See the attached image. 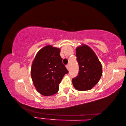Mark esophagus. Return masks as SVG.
I'll use <instances>...</instances> for the list:
<instances>
[{"instance_id": "esophagus-1", "label": "esophagus", "mask_w": 126, "mask_h": 126, "mask_svg": "<svg viewBox=\"0 0 126 126\" xmlns=\"http://www.w3.org/2000/svg\"><path fill=\"white\" fill-rule=\"evenodd\" d=\"M66 68H67V69H69V64L66 65Z\"/></svg>"}]
</instances>
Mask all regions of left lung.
Masks as SVG:
<instances>
[{"label": "left lung", "mask_w": 126, "mask_h": 126, "mask_svg": "<svg viewBox=\"0 0 126 126\" xmlns=\"http://www.w3.org/2000/svg\"><path fill=\"white\" fill-rule=\"evenodd\" d=\"M76 56L79 67L77 76L72 79L73 85L78 91L89 90L101 77V63L92 49L86 45L76 48Z\"/></svg>", "instance_id": "8db88e82"}]
</instances>
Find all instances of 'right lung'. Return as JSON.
I'll list each match as a JSON object with an SVG mask.
<instances>
[{
  "mask_svg": "<svg viewBox=\"0 0 126 126\" xmlns=\"http://www.w3.org/2000/svg\"><path fill=\"white\" fill-rule=\"evenodd\" d=\"M59 53L60 49L46 46L38 52L33 62L32 79L36 89L43 95L56 93L64 76L68 73Z\"/></svg>",
  "mask_w": 126,
  "mask_h": 126,
  "instance_id": "obj_1",
  "label": "right lung"
}]
</instances>
